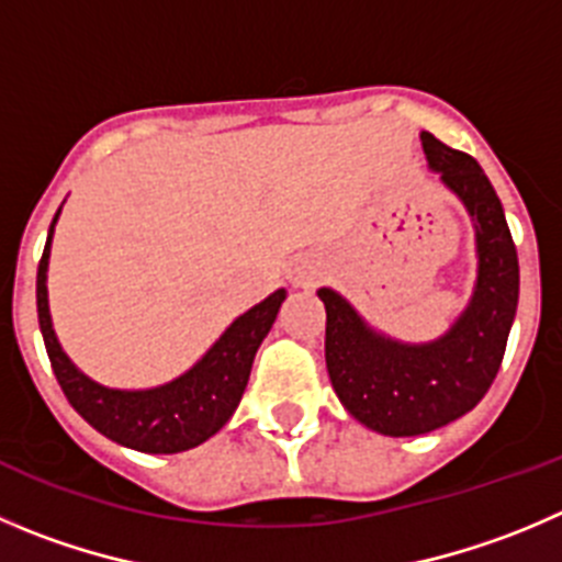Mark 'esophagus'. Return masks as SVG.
<instances>
[{
    "mask_svg": "<svg viewBox=\"0 0 562 562\" xmlns=\"http://www.w3.org/2000/svg\"><path fill=\"white\" fill-rule=\"evenodd\" d=\"M292 284H295V286H312L314 278L308 276V272H295V276H292Z\"/></svg>",
    "mask_w": 562,
    "mask_h": 562,
    "instance_id": "obj_1",
    "label": "esophagus"
}]
</instances>
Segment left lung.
<instances>
[{
	"mask_svg": "<svg viewBox=\"0 0 562 562\" xmlns=\"http://www.w3.org/2000/svg\"><path fill=\"white\" fill-rule=\"evenodd\" d=\"M427 168L472 217L477 278L456 323L430 341L372 328L347 297L323 286L325 364L352 419L383 436H422L461 419L499 372L518 306V256L488 176L469 154L422 132Z\"/></svg>",
	"mask_w": 562,
	"mask_h": 562,
	"instance_id": "left-lung-1",
	"label": "left lung"
}]
</instances>
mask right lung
Instances as JSON below:
<instances>
[{
  "label": "right lung",
  "mask_w": 562,
  "mask_h": 562,
  "mask_svg": "<svg viewBox=\"0 0 562 562\" xmlns=\"http://www.w3.org/2000/svg\"><path fill=\"white\" fill-rule=\"evenodd\" d=\"M60 212L63 206L52 221L44 256L37 265V323H41L52 370L68 403L101 436L130 450L148 452V456H173V452L204 445L237 411L248 386L256 350L270 334L278 308L286 301V290H276L254 308L239 314L223 330L221 339L173 381L151 389L104 386L74 364L52 325L46 272H49L52 237H55Z\"/></svg>",
  "instance_id": "right-lung-1"
}]
</instances>
